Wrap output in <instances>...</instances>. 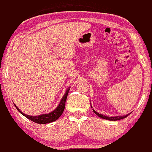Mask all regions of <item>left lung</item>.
I'll use <instances>...</instances> for the list:
<instances>
[{
    "mask_svg": "<svg viewBox=\"0 0 152 152\" xmlns=\"http://www.w3.org/2000/svg\"><path fill=\"white\" fill-rule=\"evenodd\" d=\"M91 108H92V107H91ZM93 110H94V113H95L96 115L99 116V117H101V118L105 119V120H112V121H117V120H122V119H124V118H125L126 117H128V116L130 114V113L128 114L127 115H124V116H115V117H108V116L103 115H102V114L98 113V112H96L94 109H93Z\"/></svg>",
    "mask_w": 152,
    "mask_h": 152,
    "instance_id": "obj_1",
    "label": "left lung"
}]
</instances>
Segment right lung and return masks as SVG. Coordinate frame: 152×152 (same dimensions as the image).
Returning a JSON list of instances; mask_svg holds the SVG:
<instances>
[{"label": "right lung", "mask_w": 152, "mask_h": 152, "mask_svg": "<svg viewBox=\"0 0 152 152\" xmlns=\"http://www.w3.org/2000/svg\"><path fill=\"white\" fill-rule=\"evenodd\" d=\"M69 91V88L66 90V93H65V94L64 95L62 99H61V102H60L58 107H57L53 111V112H51L50 113H48V114H43V115H40L37 116L27 115H25V114H24L23 112H21L15 104H14V106H15L17 110L19 111L22 115H24V117H27V119L30 120L31 121L35 122V123H38V124L50 123V122L56 121V120H57L58 118H59L60 116L62 115L64 110V108H65V103H66V98H67Z\"/></svg>", "instance_id": "right-lung-1"}]
</instances>
